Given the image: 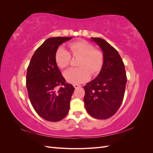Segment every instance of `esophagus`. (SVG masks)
I'll use <instances>...</instances> for the list:
<instances>
[{"mask_svg":"<svg viewBox=\"0 0 153 153\" xmlns=\"http://www.w3.org/2000/svg\"><path fill=\"white\" fill-rule=\"evenodd\" d=\"M73 86H74V87L75 88V89H78V88H79L80 87H81L80 85H78V84H75Z\"/></svg>","mask_w":153,"mask_h":153,"instance_id":"obj_1","label":"esophagus"}]
</instances>
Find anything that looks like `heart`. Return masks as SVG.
<instances>
[{
  "label": "heart",
  "mask_w": 153,
  "mask_h": 153,
  "mask_svg": "<svg viewBox=\"0 0 153 153\" xmlns=\"http://www.w3.org/2000/svg\"><path fill=\"white\" fill-rule=\"evenodd\" d=\"M71 53L74 57H80L78 65L79 68H69L64 73L66 80L73 84H78L87 80L91 74L96 75L102 68L104 57L100 50L84 40L75 41L69 44ZM71 54L63 47L57 49L55 61L61 68H66L71 61Z\"/></svg>",
  "instance_id": "1"
}]
</instances>
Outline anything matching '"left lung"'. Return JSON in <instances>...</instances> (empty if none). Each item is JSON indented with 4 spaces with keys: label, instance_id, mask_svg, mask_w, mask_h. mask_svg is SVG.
Segmentation results:
<instances>
[{
    "label": "left lung",
    "instance_id": "8db88e82",
    "mask_svg": "<svg viewBox=\"0 0 153 153\" xmlns=\"http://www.w3.org/2000/svg\"><path fill=\"white\" fill-rule=\"evenodd\" d=\"M103 53L99 75L84 87V104L92 117L106 119L114 115L123 101L127 77L124 64L117 51L103 39L92 38Z\"/></svg>",
    "mask_w": 153,
    "mask_h": 153
}]
</instances>
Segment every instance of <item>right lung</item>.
I'll return each instance as SVG.
<instances>
[{
    "label": "right lung",
    "mask_w": 153,
    "mask_h": 153,
    "mask_svg": "<svg viewBox=\"0 0 153 153\" xmlns=\"http://www.w3.org/2000/svg\"><path fill=\"white\" fill-rule=\"evenodd\" d=\"M72 37L47 39L32 55L27 68L26 86L34 109L41 117L51 122L66 116L75 88L68 84L55 61L59 47Z\"/></svg>",
    "instance_id": "right-lung-1"
}]
</instances>
